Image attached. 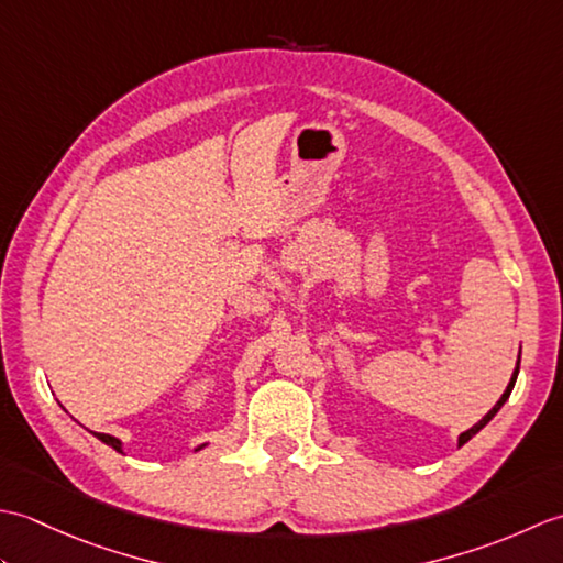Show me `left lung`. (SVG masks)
I'll list each match as a JSON object with an SVG mask.
<instances>
[{
  "mask_svg": "<svg viewBox=\"0 0 563 563\" xmlns=\"http://www.w3.org/2000/svg\"><path fill=\"white\" fill-rule=\"evenodd\" d=\"M518 373H520V355H518V363H516V369H512V377H510V382H508V387H506V391L504 394H500V399L494 404V409L492 411H488L484 418H482V421L479 423H474L470 430H464V433L457 438V448H462L464 445V442L466 440H472L476 433H479V430L488 423V421H492V418L500 411V406H504L506 401H508V397H510V391H512V387H516V379H518Z\"/></svg>",
  "mask_w": 563,
  "mask_h": 563,
  "instance_id": "8db88e82",
  "label": "left lung"
}]
</instances>
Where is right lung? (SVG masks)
<instances>
[{
  "mask_svg": "<svg viewBox=\"0 0 563 563\" xmlns=\"http://www.w3.org/2000/svg\"><path fill=\"white\" fill-rule=\"evenodd\" d=\"M91 435H97L101 442H106V445H109V448H113L115 452H121V454H123V440H118V438H113V435H109V433H91ZM206 445H208V442H202V445H198L194 452L202 450Z\"/></svg>",
  "mask_w": 563,
  "mask_h": 563,
  "instance_id": "1",
  "label": "right lung"
}]
</instances>
